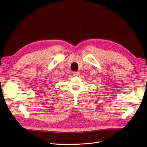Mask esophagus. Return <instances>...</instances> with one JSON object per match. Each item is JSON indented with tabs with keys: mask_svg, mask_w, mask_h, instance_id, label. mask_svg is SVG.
Segmentation results:
<instances>
[{
	"mask_svg": "<svg viewBox=\"0 0 147 147\" xmlns=\"http://www.w3.org/2000/svg\"><path fill=\"white\" fill-rule=\"evenodd\" d=\"M73 75L74 76H79L80 72H73Z\"/></svg>",
	"mask_w": 147,
	"mask_h": 147,
	"instance_id": "obj_1",
	"label": "esophagus"
}]
</instances>
